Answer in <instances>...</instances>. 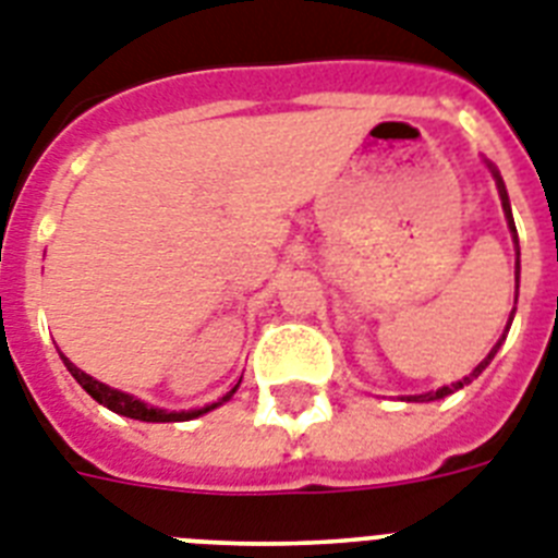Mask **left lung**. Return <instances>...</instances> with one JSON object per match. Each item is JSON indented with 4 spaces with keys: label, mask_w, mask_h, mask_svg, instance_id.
Masks as SVG:
<instances>
[{
    "label": "left lung",
    "mask_w": 558,
    "mask_h": 558,
    "mask_svg": "<svg viewBox=\"0 0 558 558\" xmlns=\"http://www.w3.org/2000/svg\"><path fill=\"white\" fill-rule=\"evenodd\" d=\"M488 167H490V163H488ZM490 172H494V178H496V186H499V198H502V209H505V218H508V229H510V235H513V243H517V292H519V238H517V227H513V215H510V201H508V192H505L502 178H499V172H496L494 167H490ZM513 308H517V306H513ZM510 320H513V317H510ZM508 326H510V323H508ZM502 340H505V335H502ZM502 340H499V343H496L494 349H490V354H488V357L482 360L480 366H476L474 372L468 374V377H462V380L451 383V386H442V388H437V391H428V395H414V397H405V400H409V402H430V400H442V397L453 395V391H460L462 386H468V383L474 380V377H480V374L485 372V366H488L490 360H494L496 349H499V345H502Z\"/></svg>",
    "instance_id": "left-lung-1"
}]
</instances>
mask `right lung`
<instances>
[{
	"instance_id": "right-lung-1",
	"label": "right lung",
	"mask_w": 558,
	"mask_h": 558,
	"mask_svg": "<svg viewBox=\"0 0 558 558\" xmlns=\"http://www.w3.org/2000/svg\"><path fill=\"white\" fill-rule=\"evenodd\" d=\"M64 366H68V372L76 377L78 386L87 391V395L93 397L96 402H101V405H107L110 411H116V414L121 416H130V420H142V423H184V420H195V416L207 414V411L218 409L221 402H227L229 397L235 395L238 386L232 388V391H227V395L221 397L218 402H213V405H204V409H192V411H163V409H153V405H147V402L135 400L133 395H124V391H119V388H110L105 386V383L93 380L90 374H84L82 368H76L73 363H70L68 357L62 354ZM241 383V380H238Z\"/></svg>"
}]
</instances>
